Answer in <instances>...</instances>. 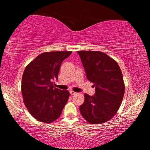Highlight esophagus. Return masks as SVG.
<instances>
[{
	"mask_svg": "<svg viewBox=\"0 0 150 150\" xmlns=\"http://www.w3.org/2000/svg\"><path fill=\"white\" fill-rule=\"evenodd\" d=\"M75 94H76V93L74 92V91H70V95H75Z\"/></svg>",
	"mask_w": 150,
	"mask_h": 150,
	"instance_id": "34e87169",
	"label": "esophagus"
}]
</instances>
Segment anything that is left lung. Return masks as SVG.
Listing matches in <instances>:
<instances>
[{"instance_id": "obj_1", "label": "left lung", "mask_w": 150, "mask_h": 150, "mask_svg": "<svg viewBox=\"0 0 150 150\" xmlns=\"http://www.w3.org/2000/svg\"><path fill=\"white\" fill-rule=\"evenodd\" d=\"M78 54L95 93L85 94L81 115L91 124L106 122L115 116L124 94L122 73L115 60L98 51H79Z\"/></svg>"}]
</instances>
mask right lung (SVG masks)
Listing matches in <instances>:
<instances>
[{
    "label": "right lung",
    "instance_id": "right-lung-1",
    "mask_svg": "<svg viewBox=\"0 0 150 150\" xmlns=\"http://www.w3.org/2000/svg\"><path fill=\"white\" fill-rule=\"evenodd\" d=\"M72 52L40 54L25 68L22 78L24 105L33 117L50 123L59 117L69 96L68 91L54 87L63 61Z\"/></svg>",
    "mask_w": 150,
    "mask_h": 150
}]
</instances>
